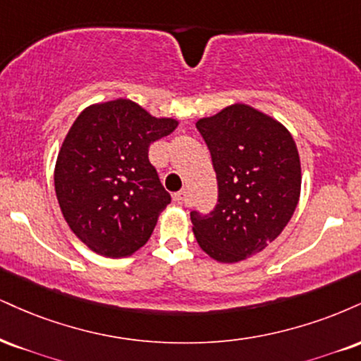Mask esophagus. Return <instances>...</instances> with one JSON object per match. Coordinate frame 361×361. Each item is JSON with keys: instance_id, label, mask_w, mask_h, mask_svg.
Returning <instances> with one entry per match:
<instances>
[{"instance_id": "34e87169", "label": "esophagus", "mask_w": 361, "mask_h": 361, "mask_svg": "<svg viewBox=\"0 0 361 361\" xmlns=\"http://www.w3.org/2000/svg\"><path fill=\"white\" fill-rule=\"evenodd\" d=\"M173 200H175L176 203H183V202H186V190H180V192L173 193Z\"/></svg>"}]
</instances>
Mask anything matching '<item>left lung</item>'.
Masks as SVG:
<instances>
[{
	"mask_svg": "<svg viewBox=\"0 0 361 361\" xmlns=\"http://www.w3.org/2000/svg\"><path fill=\"white\" fill-rule=\"evenodd\" d=\"M205 139L219 183L210 214L192 212L198 245L232 264L264 250L293 216L301 193V161L288 129L245 104L203 117Z\"/></svg>",
	"mask_w": 361,
	"mask_h": 361,
	"instance_id": "8db88e82",
	"label": "left lung"
}]
</instances>
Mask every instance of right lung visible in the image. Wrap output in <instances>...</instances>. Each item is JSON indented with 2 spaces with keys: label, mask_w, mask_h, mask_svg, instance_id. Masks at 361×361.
I'll use <instances>...</instances> for the list:
<instances>
[{
  "label": "right lung",
  "mask_w": 361,
  "mask_h": 361,
  "mask_svg": "<svg viewBox=\"0 0 361 361\" xmlns=\"http://www.w3.org/2000/svg\"><path fill=\"white\" fill-rule=\"evenodd\" d=\"M176 126L129 99L89 106L72 124L56 158L55 193L68 227L90 250L128 257L151 237L171 197L147 151Z\"/></svg>",
  "instance_id": "right-lung-1"
}]
</instances>
